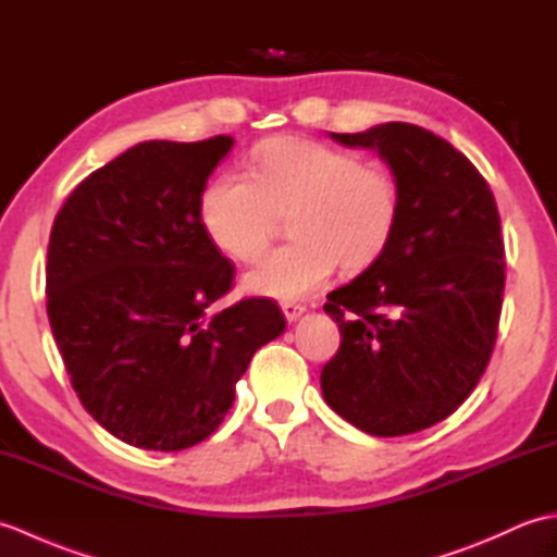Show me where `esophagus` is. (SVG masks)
<instances>
[{
	"label": "esophagus",
	"mask_w": 557,
	"mask_h": 557,
	"mask_svg": "<svg viewBox=\"0 0 557 557\" xmlns=\"http://www.w3.org/2000/svg\"><path fill=\"white\" fill-rule=\"evenodd\" d=\"M282 311H285V318L292 323V321H297V318H301L306 313V306L297 304V301H285V304H282Z\"/></svg>",
	"instance_id": "obj_1"
}]
</instances>
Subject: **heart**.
<instances>
[{
  "label": "heart",
  "mask_w": 557,
  "mask_h": 557,
  "mask_svg": "<svg viewBox=\"0 0 557 557\" xmlns=\"http://www.w3.org/2000/svg\"><path fill=\"white\" fill-rule=\"evenodd\" d=\"M289 210L294 239L246 272V287L265 297L299 299L323 287L339 263H375L395 236L401 196L383 164L313 138L280 136L253 148L248 174H218L198 200L210 242L236 260L263 251L277 215Z\"/></svg>",
  "instance_id": "obj_1"
}]
</instances>
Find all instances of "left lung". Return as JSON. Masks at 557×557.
Returning <instances> with one entry per match:
<instances>
[{
    "mask_svg": "<svg viewBox=\"0 0 557 557\" xmlns=\"http://www.w3.org/2000/svg\"><path fill=\"white\" fill-rule=\"evenodd\" d=\"M333 138L377 148L401 210L387 251L327 294L342 342L323 397L371 435L417 433L457 411L491 361L505 289L498 206L467 156L421 126Z\"/></svg>",
    "mask_w": 557,
    "mask_h": 557,
    "instance_id": "left-lung-1",
    "label": "left lung"
}]
</instances>
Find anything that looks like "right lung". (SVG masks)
Listing matches in <instances>:
<instances>
[{
    "label": "right lung",
    "instance_id": "1",
    "mask_svg": "<svg viewBox=\"0 0 557 557\" xmlns=\"http://www.w3.org/2000/svg\"><path fill=\"white\" fill-rule=\"evenodd\" d=\"M232 136L146 140L83 180L47 246V318L71 387L104 431L144 449L218 429L248 361L287 321L268 297L208 313L234 265L200 224Z\"/></svg>",
    "mask_w": 557,
    "mask_h": 557
}]
</instances>
